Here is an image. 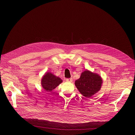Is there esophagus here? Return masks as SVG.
I'll use <instances>...</instances> for the list:
<instances>
[{"instance_id":"obj_1","label":"esophagus","mask_w":135,"mask_h":135,"mask_svg":"<svg viewBox=\"0 0 135 135\" xmlns=\"http://www.w3.org/2000/svg\"><path fill=\"white\" fill-rule=\"evenodd\" d=\"M66 81L69 82H71L73 81V79L72 78H70V79H66Z\"/></svg>"}]
</instances>
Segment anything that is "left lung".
<instances>
[{
  "label": "left lung",
  "mask_w": 135,
  "mask_h": 135,
  "mask_svg": "<svg viewBox=\"0 0 135 135\" xmlns=\"http://www.w3.org/2000/svg\"><path fill=\"white\" fill-rule=\"evenodd\" d=\"M102 83L103 80L98 74L88 70L82 72L80 78L75 82L79 92L84 97L89 98L100 90Z\"/></svg>",
  "instance_id": "8db88e82"
}]
</instances>
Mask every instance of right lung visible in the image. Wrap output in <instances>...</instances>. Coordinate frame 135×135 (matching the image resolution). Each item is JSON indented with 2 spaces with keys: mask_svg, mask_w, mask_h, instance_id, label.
<instances>
[{
  "mask_svg": "<svg viewBox=\"0 0 135 135\" xmlns=\"http://www.w3.org/2000/svg\"><path fill=\"white\" fill-rule=\"evenodd\" d=\"M62 82V80L50 72L46 73L42 78L41 84L47 92H51Z\"/></svg>",
  "mask_w": 135,
  "mask_h": 135,
  "instance_id": "1",
  "label": "right lung"
}]
</instances>
